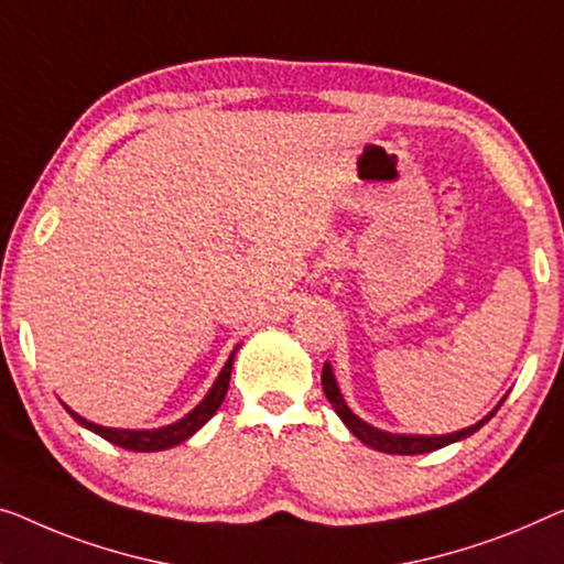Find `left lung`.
Instances as JSON below:
<instances>
[{"label": "left lung", "instance_id": "obj_1", "mask_svg": "<svg viewBox=\"0 0 564 564\" xmlns=\"http://www.w3.org/2000/svg\"><path fill=\"white\" fill-rule=\"evenodd\" d=\"M322 388L326 400L332 402V408L336 410V415L341 417V423L349 427L351 435H357L359 441L369 448L375 451H382V453H398V456H417V453H431V451H438L443 445H451L456 441H464L468 435H474L478 427L489 423V420L497 415V410L501 408V402L507 400V394L499 400V405L491 410L489 415H484L478 420L476 425H468L464 431H456V433H448V435H413V433H388V431H380V427L369 425L367 420H362L359 415L351 413V408L347 405V400H344V394L339 390V384H336V377H334V369L332 365L326 362L322 369Z\"/></svg>", "mask_w": 564, "mask_h": 564}]
</instances>
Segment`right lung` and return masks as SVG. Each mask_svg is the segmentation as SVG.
<instances>
[{
    "mask_svg": "<svg viewBox=\"0 0 564 564\" xmlns=\"http://www.w3.org/2000/svg\"><path fill=\"white\" fill-rule=\"evenodd\" d=\"M240 349V344L230 351L228 362L220 369V375L215 377L213 388L207 390L205 398H202L195 408L189 410L187 415L174 420L170 425H162V427H151V431H131V427H106V425H96L86 420L83 415L75 413L63 402V408L70 413V417L75 423L88 427V431H94L100 438H106L108 443L119 445V448L126 451H139V453H154V451H166V448H174V445L184 443L187 438H192L202 425L207 423L209 417H213L217 410H220L225 394H228V384H230V372H232V362H235V351Z\"/></svg>",
    "mask_w": 564,
    "mask_h": 564,
    "instance_id": "right-lung-1",
    "label": "right lung"
}]
</instances>
